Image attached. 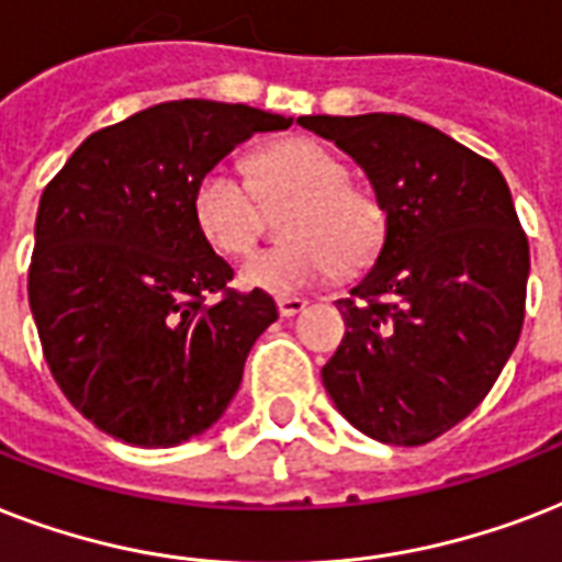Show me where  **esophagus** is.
I'll use <instances>...</instances> for the list:
<instances>
[{"instance_id":"obj_1","label":"esophagus","mask_w":562,"mask_h":562,"mask_svg":"<svg viewBox=\"0 0 562 562\" xmlns=\"http://www.w3.org/2000/svg\"><path fill=\"white\" fill-rule=\"evenodd\" d=\"M307 307V299H299V295H281L278 299V311L281 316H295V313H302Z\"/></svg>"}]
</instances>
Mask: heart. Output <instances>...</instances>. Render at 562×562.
<instances>
[{
    "label": "heart",
    "instance_id": "1",
    "mask_svg": "<svg viewBox=\"0 0 562 562\" xmlns=\"http://www.w3.org/2000/svg\"><path fill=\"white\" fill-rule=\"evenodd\" d=\"M293 202L281 220L290 243L251 255L243 284L295 293L325 278L355 276L378 258L386 211L372 190L349 184V167L313 137L269 143L251 158V181L216 164L193 187V216L213 249L237 258L267 232V207Z\"/></svg>",
    "mask_w": 562,
    "mask_h": 562
}]
</instances>
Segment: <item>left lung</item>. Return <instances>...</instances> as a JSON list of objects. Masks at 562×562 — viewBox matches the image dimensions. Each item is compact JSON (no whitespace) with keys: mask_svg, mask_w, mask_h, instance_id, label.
<instances>
[{"mask_svg":"<svg viewBox=\"0 0 562 562\" xmlns=\"http://www.w3.org/2000/svg\"><path fill=\"white\" fill-rule=\"evenodd\" d=\"M299 125L358 160L386 211L375 267L337 302L346 337L322 384L367 437L425 446L484 402L519 342L530 255L507 181L411 116Z\"/></svg>","mask_w":562,"mask_h":562,"instance_id":"obj_1","label":"left lung"}]
</instances>
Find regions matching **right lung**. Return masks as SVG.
<instances>
[{"instance_id":"add662e5","label":"right lung","mask_w":562,"mask_h":562,"mask_svg":"<svg viewBox=\"0 0 562 562\" xmlns=\"http://www.w3.org/2000/svg\"><path fill=\"white\" fill-rule=\"evenodd\" d=\"M293 120L178 99L90 134L41 195L29 304L60 393L99 430L169 448L220 419L272 295L240 293L193 216L234 146Z\"/></svg>"}]
</instances>
